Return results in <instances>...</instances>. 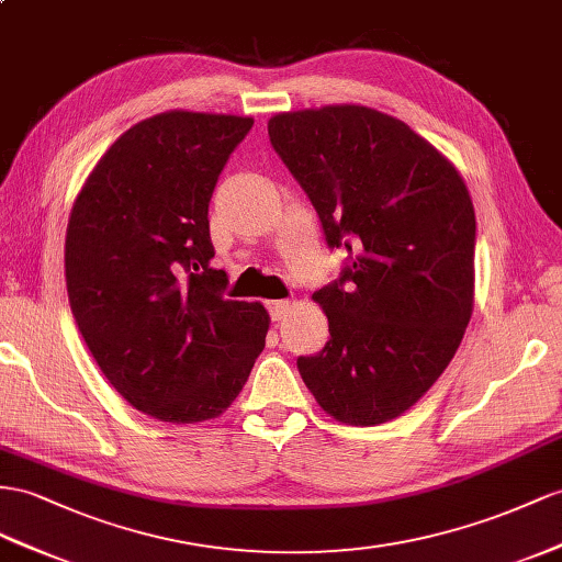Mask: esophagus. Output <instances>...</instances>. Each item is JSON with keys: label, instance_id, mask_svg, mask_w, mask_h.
<instances>
[{"label": "esophagus", "instance_id": "esophagus-1", "mask_svg": "<svg viewBox=\"0 0 562 562\" xmlns=\"http://www.w3.org/2000/svg\"><path fill=\"white\" fill-rule=\"evenodd\" d=\"M290 301H268V313H270V318L272 321H282L284 315H286V311H290Z\"/></svg>", "mask_w": 562, "mask_h": 562}]
</instances>
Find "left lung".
Returning <instances> with one entry per match:
<instances>
[{
	"label": "left lung",
	"instance_id": "obj_1",
	"mask_svg": "<svg viewBox=\"0 0 562 562\" xmlns=\"http://www.w3.org/2000/svg\"><path fill=\"white\" fill-rule=\"evenodd\" d=\"M272 149L318 213L339 278L313 299L329 339L296 366L347 425L398 418L439 380L472 315L474 209L460 172L382 111L341 104L278 113Z\"/></svg>",
	"mask_w": 562,
	"mask_h": 562
}]
</instances>
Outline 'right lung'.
Here are the masks:
<instances>
[{"label": "right lung", "mask_w": 562, "mask_h": 562, "mask_svg": "<svg viewBox=\"0 0 562 562\" xmlns=\"http://www.w3.org/2000/svg\"><path fill=\"white\" fill-rule=\"evenodd\" d=\"M254 119L168 111L99 158L66 233L76 325L127 404L204 423L233 404L266 347L261 304L225 299L209 201Z\"/></svg>", "instance_id": "right-lung-1"}]
</instances>
